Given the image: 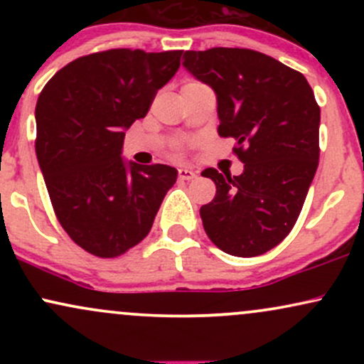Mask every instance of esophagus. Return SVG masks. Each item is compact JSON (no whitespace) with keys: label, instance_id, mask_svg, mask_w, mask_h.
<instances>
[{"label":"esophagus","instance_id":"1","mask_svg":"<svg viewBox=\"0 0 364 364\" xmlns=\"http://www.w3.org/2000/svg\"><path fill=\"white\" fill-rule=\"evenodd\" d=\"M178 176H179V179H183V181H190V179L196 178V171L190 169V168H179Z\"/></svg>","mask_w":364,"mask_h":364}]
</instances>
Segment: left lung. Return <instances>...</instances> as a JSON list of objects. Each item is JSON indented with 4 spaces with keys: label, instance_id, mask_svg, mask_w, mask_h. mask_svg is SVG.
Returning <instances> with one entry per match:
<instances>
[{
    "label": "left lung",
    "instance_id": "1",
    "mask_svg": "<svg viewBox=\"0 0 364 364\" xmlns=\"http://www.w3.org/2000/svg\"><path fill=\"white\" fill-rule=\"evenodd\" d=\"M183 66L215 92L220 136H232L240 176L208 168L215 196L202 205L217 248L257 257L291 232L318 168L320 107L306 78L267 54L240 48L186 51Z\"/></svg>",
    "mask_w": 364,
    "mask_h": 364
}]
</instances>
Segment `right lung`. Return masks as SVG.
Here are the masks:
<instances>
[{"label":"right lung","instance_id":"right-lung-1","mask_svg":"<svg viewBox=\"0 0 364 364\" xmlns=\"http://www.w3.org/2000/svg\"><path fill=\"white\" fill-rule=\"evenodd\" d=\"M183 51L109 49L78 58L46 83L36 154L58 220L80 248L114 258L150 232L178 171L123 157L124 132L145 118Z\"/></svg>","mask_w":364,"mask_h":364}]
</instances>
